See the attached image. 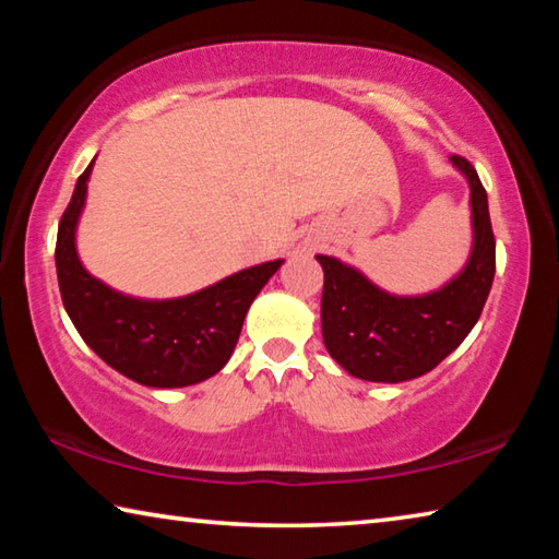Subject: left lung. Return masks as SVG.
<instances>
[{"label": "left lung", "mask_w": 559, "mask_h": 559, "mask_svg": "<svg viewBox=\"0 0 559 559\" xmlns=\"http://www.w3.org/2000/svg\"><path fill=\"white\" fill-rule=\"evenodd\" d=\"M471 189V253L441 288L421 296H394L362 271L335 257L323 266L320 325L330 357L357 380L406 382L431 372L478 323L496 276V239L488 197L468 159L451 157Z\"/></svg>", "instance_id": "obj_1"}]
</instances>
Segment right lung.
<instances>
[{
	"mask_svg": "<svg viewBox=\"0 0 559 559\" xmlns=\"http://www.w3.org/2000/svg\"><path fill=\"white\" fill-rule=\"evenodd\" d=\"M93 163L75 182L56 236V273L66 313L93 353L132 382L173 390L210 380L229 362L253 298L283 259L231 273L179 298L150 300L110 288L91 276L75 249Z\"/></svg>",
	"mask_w": 559,
	"mask_h": 559,
	"instance_id": "right-lung-1",
	"label": "right lung"
}]
</instances>
